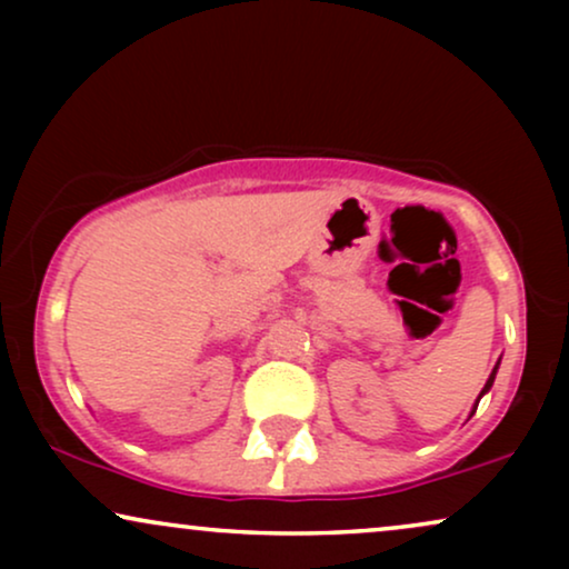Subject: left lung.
I'll list each match as a JSON object with an SVG mask.
<instances>
[{"instance_id": "left-lung-1", "label": "left lung", "mask_w": 569, "mask_h": 569, "mask_svg": "<svg viewBox=\"0 0 569 569\" xmlns=\"http://www.w3.org/2000/svg\"><path fill=\"white\" fill-rule=\"evenodd\" d=\"M497 368H500V362H497L495 365V370H492V376H489L487 378V383H485V388H481V393H479V399H481V396H485L487 391H489V388H492V383H495V376H497ZM479 399H477V407H479ZM477 407H473V411H477ZM473 411H471V415H473Z\"/></svg>"}]
</instances>
